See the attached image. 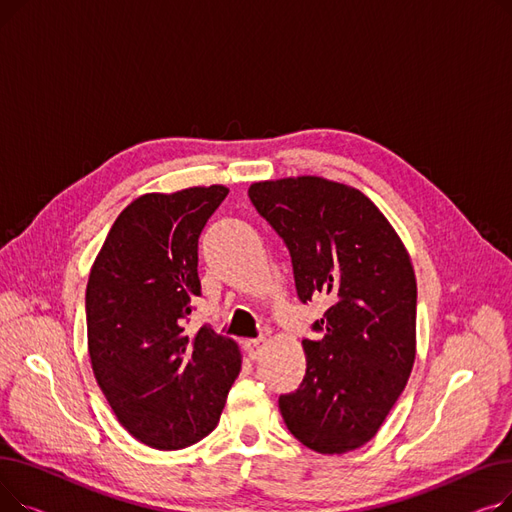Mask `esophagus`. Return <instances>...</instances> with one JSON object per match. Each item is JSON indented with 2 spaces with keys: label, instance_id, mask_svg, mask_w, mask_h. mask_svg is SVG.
<instances>
[{
  "label": "esophagus",
  "instance_id": "1",
  "mask_svg": "<svg viewBox=\"0 0 512 512\" xmlns=\"http://www.w3.org/2000/svg\"><path fill=\"white\" fill-rule=\"evenodd\" d=\"M263 342L265 338H251V340H245V351L249 355V359H257L263 351Z\"/></svg>",
  "mask_w": 512,
  "mask_h": 512
}]
</instances>
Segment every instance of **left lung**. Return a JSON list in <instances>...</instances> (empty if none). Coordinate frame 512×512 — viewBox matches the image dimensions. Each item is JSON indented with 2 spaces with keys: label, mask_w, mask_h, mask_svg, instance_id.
Masks as SVG:
<instances>
[{
  "label": "left lung",
  "mask_w": 512,
  "mask_h": 512,
  "mask_svg": "<svg viewBox=\"0 0 512 512\" xmlns=\"http://www.w3.org/2000/svg\"><path fill=\"white\" fill-rule=\"evenodd\" d=\"M249 197L286 242L303 303L332 307L303 340L307 371L278 405L290 434L321 454L367 444L415 363L417 282L384 213L353 186L319 176L255 182Z\"/></svg>",
  "instance_id": "obj_1"
}]
</instances>
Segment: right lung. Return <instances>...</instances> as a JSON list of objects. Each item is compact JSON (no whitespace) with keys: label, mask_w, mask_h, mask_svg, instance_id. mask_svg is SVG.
<instances>
[{"label":"right lung","mask_w":512,"mask_h":512,"mask_svg":"<svg viewBox=\"0 0 512 512\" xmlns=\"http://www.w3.org/2000/svg\"><path fill=\"white\" fill-rule=\"evenodd\" d=\"M222 184L134 199L107 232L87 282L95 380L130 436L157 450L203 440L240 371L238 344L184 319L201 297L199 236Z\"/></svg>","instance_id":"add662e5"}]
</instances>
